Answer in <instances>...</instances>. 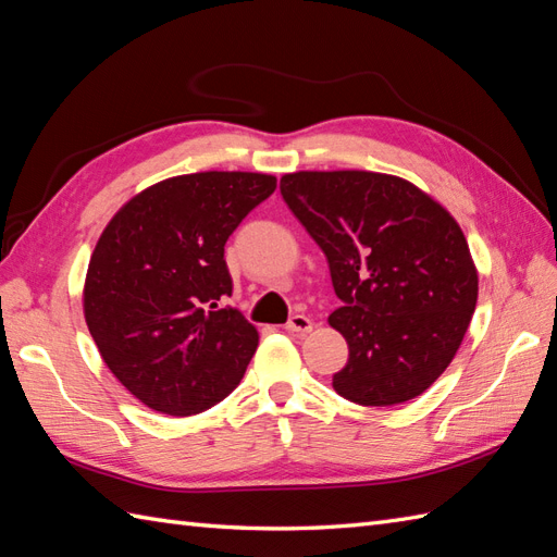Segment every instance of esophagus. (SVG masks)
<instances>
[{
  "label": "esophagus",
  "mask_w": 557,
  "mask_h": 557,
  "mask_svg": "<svg viewBox=\"0 0 557 557\" xmlns=\"http://www.w3.org/2000/svg\"><path fill=\"white\" fill-rule=\"evenodd\" d=\"M284 330H289V332H296V334H308L310 330H313V320H310L308 315H292L289 318V322L287 325H284Z\"/></svg>",
  "instance_id": "1"
}]
</instances>
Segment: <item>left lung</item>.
<instances>
[{
  "label": "left lung",
  "instance_id": "obj_1",
  "mask_svg": "<svg viewBox=\"0 0 557 557\" xmlns=\"http://www.w3.org/2000/svg\"><path fill=\"white\" fill-rule=\"evenodd\" d=\"M282 199L327 256L342 306L330 325L348 363L339 396L396 406L438 380L476 306V268L456 218L396 175L301 171L280 180Z\"/></svg>",
  "mask_w": 557,
  "mask_h": 557
}]
</instances>
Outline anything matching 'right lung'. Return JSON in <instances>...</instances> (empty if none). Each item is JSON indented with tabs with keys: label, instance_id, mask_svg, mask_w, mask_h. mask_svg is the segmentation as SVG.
Returning <instances> with one entry per match:
<instances>
[{
	"label": "right lung",
	"instance_id": "1",
	"mask_svg": "<svg viewBox=\"0 0 557 557\" xmlns=\"http://www.w3.org/2000/svg\"><path fill=\"white\" fill-rule=\"evenodd\" d=\"M277 180L177 175L127 201L89 258L83 306L103 363L151 410L185 418L244 377L258 332L232 296L225 242Z\"/></svg>",
	"mask_w": 557,
	"mask_h": 557
}]
</instances>
